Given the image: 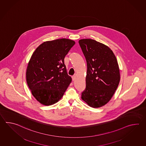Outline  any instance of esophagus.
<instances>
[{"instance_id":"34e87169","label":"esophagus","mask_w":146,"mask_h":146,"mask_svg":"<svg viewBox=\"0 0 146 146\" xmlns=\"http://www.w3.org/2000/svg\"><path fill=\"white\" fill-rule=\"evenodd\" d=\"M72 78V80L74 81V80H75V79H76V76L74 75V76H73Z\"/></svg>"}]
</instances>
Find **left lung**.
<instances>
[{
	"mask_svg": "<svg viewBox=\"0 0 146 146\" xmlns=\"http://www.w3.org/2000/svg\"><path fill=\"white\" fill-rule=\"evenodd\" d=\"M79 44L87 66L86 88L81 98L91 107L107 104L115 92L120 80L115 54L107 46L92 39H80Z\"/></svg>",
	"mask_w": 146,
	"mask_h": 146,
	"instance_id": "obj_1",
	"label": "left lung"
}]
</instances>
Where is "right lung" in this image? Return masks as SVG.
Wrapping results in <instances>:
<instances>
[{
  "label": "right lung",
  "instance_id": "right-lung-1",
  "mask_svg": "<svg viewBox=\"0 0 146 146\" xmlns=\"http://www.w3.org/2000/svg\"><path fill=\"white\" fill-rule=\"evenodd\" d=\"M75 44L74 40L66 38L46 41L32 54L27 66V84L41 104L57 103L71 83L64 59Z\"/></svg>",
  "mask_w": 146,
  "mask_h": 146
}]
</instances>
